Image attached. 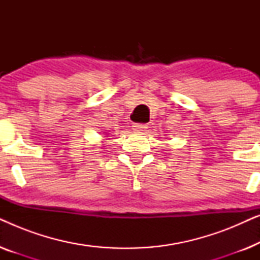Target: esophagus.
Here are the masks:
<instances>
[{
	"label": "esophagus",
	"instance_id": "1",
	"mask_svg": "<svg viewBox=\"0 0 260 260\" xmlns=\"http://www.w3.org/2000/svg\"><path fill=\"white\" fill-rule=\"evenodd\" d=\"M133 129L135 131H145L148 129V125L147 124H134Z\"/></svg>",
	"mask_w": 260,
	"mask_h": 260
}]
</instances>
